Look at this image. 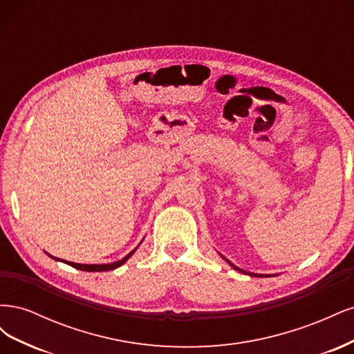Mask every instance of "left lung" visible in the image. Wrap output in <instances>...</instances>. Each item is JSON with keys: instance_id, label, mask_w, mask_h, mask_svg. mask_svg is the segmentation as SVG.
<instances>
[{"instance_id": "1", "label": "left lung", "mask_w": 354, "mask_h": 354, "mask_svg": "<svg viewBox=\"0 0 354 354\" xmlns=\"http://www.w3.org/2000/svg\"><path fill=\"white\" fill-rule=\"evenodd\" d=\"M226 261H227V260H226ZM227 263H229V264H230V266H232V267H233V269H236V270H241V269H238V267H236V266H233V264H232V263H230V261H227ZM241 272H242V273H245V272H243V270H241Z\"/></svg>"}]
</instances>
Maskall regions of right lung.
<instances>
[{"label": "right lung", "mask_w": 354, "mask_h": 354, "mask_svg": "<svg viewBox=\"0 0 354 354\" xmlns=\"http://www.w3.org/2000/svg\"><path fill=\"white\" fill-rule=\"evenodd\" d=\"M133 254H134V251H131L127 257H124L122 260L116 261V263H111V264H78V263H71V261H65V263L69 264V266H72V267H75V269L84 270V272H106V270H113V269H116V267L122 266L128 259H130V257H131ZM57 260H59V259H57ZM62 261H63V260H62Z\"/></svg>", "instance_id": "1"}]
</instances>
